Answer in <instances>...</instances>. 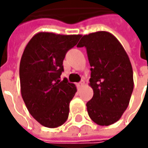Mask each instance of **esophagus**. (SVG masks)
I'll use <instances>...</instances> for the list:
<instances>
[{
	"mask_svg": "<svg viewBox=\"0 0 148 148\" xmlns=\"http://www.w3.org/2000/svg\"><path fill=\"white\" fill-rule=\"evenodd\" d=\"M83 85H84V82H83V81L80 82L79 83H77V86H78V87H81V86H83Z\"/></svg>",
	"mask_w": 148,
	"mask_h": 148,
	"instance_id": "esophagus-1",
	"label": "esophagus"
}]
</instances>
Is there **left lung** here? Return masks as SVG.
Here are the masks:
<instances>
[{"label": "left lung", "instance_id": "left-lung-1", "mask_svg": "<svg viewBox=\"0 0 148 148\" xmlns=\"http://www.w3.org/2000/svg\"><path fill=\"white\" fill-rule=\"evenodd\" d=\"M77 47L86 49L93 97L86 103L92 121L100 126L117 122L129 104L134 73L128 54L112 34L98 31L84 35Z\"/></svg>", "mask_w": 148, "mask_h": 148}]
</instances>
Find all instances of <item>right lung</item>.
<instances>
[{
    "label": "right lung",
    "mask_w": 148,
    "mask_h": 148,
    "mask_svg": "<svg viewBox=\"0 0 148 148\" xmlns=\"http://www.w3.org/2000/svg\"><path fill=\"white\" fill-rule=\"evenodd\" d=\"M82 35L40 32L29 40L20 63V90L29 114L41 125L58 128L66 121L75 84L61 81L63 59Z\"/></svg>",
    "instance_id": "add662e5"
}]
</instances>
